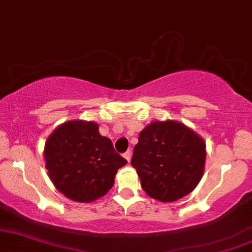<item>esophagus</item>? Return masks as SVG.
Here are the masks:
<instances>
[{
  "label": "esophagus",
  "instance_id": "esophagus-1",
  "mask_svg": "<svg viewBox=\"0 0 252 252\" xmlns=\"http://www.w3.org/2000/svg\"><path fill=\"white\" fill-rule=\"evenodd\" d=\"M124 157H125V158H126V160L128 161V163H129V161H130V158H132V153H130L129 150H127L126 153L124 154Z\"/></svg>",
  "mask_w": 252,
  "mask_h": 252
}]
</instances>
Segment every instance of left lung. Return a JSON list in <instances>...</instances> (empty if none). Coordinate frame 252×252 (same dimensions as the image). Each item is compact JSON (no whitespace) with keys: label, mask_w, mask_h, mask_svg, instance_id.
I'll list each match as a JSON object with an SVG mask.
<instances>
[{"label":"left lung","mask_w":252,"mask_h":252,"mask_svg":"<svg viewBox=\"0 0 252 252\" xmlns=\"http://www.w3.org/2000/svg\"><path fill=\"white\" fill-rule=\"evenodd\" d=\"M206 158L205 142L184 124L166 120L144 127L130 160L143 190L160 202L188 195L201 181Z\"/></svg>","instance_id":"obj_1"}]
</instances>
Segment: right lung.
Returning <instances> with one entry per match:
<instances>
[{
    "label": "right lung",
    "instance_id": "add662e5",
    "mask_svg": "<svg viewBox=\"0 0 252 252\" xmlns=\"http://www.w3.org/2000/svg\"><path fill=\"white\" fill-rule=\"evenodd\" d=\"M48 175L56 189L75 202L91 203L104 196L127 160L94 122L71 120L47 139L43 151Z\"/></svg>",
    "mask_w": 252,
    "mask_h": 252
}]
</instances>
